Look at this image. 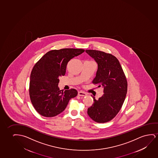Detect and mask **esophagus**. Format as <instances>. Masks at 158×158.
Masks as SVG:
<instances>
[{"label": "esophagus", "mask_w": 158, "mask_h": 158, "mask_svg": "<svg viewBox=\"0 0 158 158\" xmlns=\"http://www.w3.org/2000/svg\"><path fill=\"white\" fill-rule=\"evenodd\" d=\"M86 93H85V92H82V91H79V92H78V95H79V96L84 97V96H86Z\"/></svg>", "instance_id": "obj_1"}]
</instances>
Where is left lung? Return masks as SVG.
I'll return each instance as SVG.
<instances>
[{
  "instance_id": "1",
  "label": "left lung",
  "mask_w": 158,
  "mask_h": 158,
  "mask_svg": "<svg viewBox=\"0 0 158 158\" xmlns=\"http://www.w3.org/2000/svg\"><path fill=\"white\" fill-rule=\"evenodd\" d=\"M85 52L97 63V71L92 82L102 87L104 93L98 100L93 97L94 103L88 108L87 114L95 122L105 123L113 119L121 109L127 94V82L115 56L97 50Z\"/></svg>"
}]
</instances>
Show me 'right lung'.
Instances as JSON below:
<instances>
[{"label":"right lung","mask_w":158,"mask_h":158,"mask_svg":"<svg viewBox=\"0 0 158 158\" xmlns=\"http://www.w3.org/2000/svg\"><path fill=\"white\" fill-rule=\"evenodd\" d=\"M84 51L77 48L52 50L35 64L31 73L29 93L33 106L42 116L53 117L60 114L69 100L78 94L75 89L60 90L59 78L65 75L68 62Z\"/></svg>","instance_id":"right-lung-1"}]
</instances>
